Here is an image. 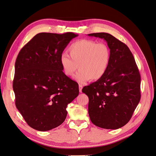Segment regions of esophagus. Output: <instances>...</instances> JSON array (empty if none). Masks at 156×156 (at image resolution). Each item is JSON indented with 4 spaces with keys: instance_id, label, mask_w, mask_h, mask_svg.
Here are the masks:
<instances>
[{
    "instance_id": "34e87169",
    "label": "esophagus",
    "mask_w": 156,
    "mask_h": 156,
    "mask_svg": "<svg viewBox=\"0 0 156 156\" xmlns=\"http://www.w3.org/2000/svg\"><path fill=\"white\" fill-rule=\"evenodd\" d=\"M83 85H79V91L80 92V93H81L82 92V88H83Z\"/></svg>"
}]
</instances>
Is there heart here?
I'll return each instance as SVG.
<instances>
[{
  "label": "heart",
  "instance_id": "heart-1",
  "mask_svg": "<svg viewBox=\"0 0 156 156\" xmlns=\"http://www.w3.org/2000/svg\"><path fill=\"white\" fill-rule=\"evenodd\" d=\"M70 57L63 54L59 63L65 75L71 77L79 68L75 80L83 84L91 79L98 80L105 75L111 59L110 50L103 43L81 39L72 43L68 49Z\"/></svg>",
  "mask_w": 156,
  "mask_h": 156
}]
</instances>
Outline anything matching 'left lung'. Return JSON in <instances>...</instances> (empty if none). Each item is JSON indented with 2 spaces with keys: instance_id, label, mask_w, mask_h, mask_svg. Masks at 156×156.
<instances>
[{
  "instance_id": "left-lung-1",
  "label": "left lung",
  "mask_w": 156,
  "mask_h": 156,
  "mask_svg": "<svg viewBox=\"0 0 156 156\" xmlns=\"http://www.w3.org/2000/svg\"><path fill=\"white\" fill-rule=\"evenodd\" d=\"M104 39L110 63L101 79L82 89L88 97V114L97 127L115 130L130 120L140 99V75L128 46L106 33L88 34Z\"/></svg>"
}]
</instances>
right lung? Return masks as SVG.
<instances>
[{
	"label": "right lung",
	"instance_id": "add662e5",
	"mask_svg": "<svg viewBox=\"0 0 156 156\" xmlns=\"http://www.w3.org/2000/svg\"><path fill=\"white\" fill-rule=\"evenodd\" d=\"M73 33L36 34L21 49L15 63L16 106L28 125L48 131L63 123L66 107L79 94L78 85L65 75L59 58Z\"/></svg>",
	"mask_w": 156,
	"mask_h": 156
}]
</instances>
